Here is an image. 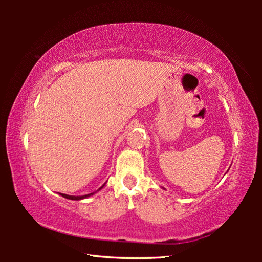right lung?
Instances as JSON below:
<instances>
[{
  "mask_svg": "<svg viewBox=\"0 0 262 262\" xmlns=\"http://www.w3.org/2000/svg\"><path fill=\"white\" fill-rule=\"evenodd\" d=\"M103 188V186H101V187L99 188V189H101ZM62 196L63 198H66V199H70V200H82V199H85V198H88V196H91L92 194L94 193H91V194H86V195H82V196H73V195H67V194H62V193H60Z\"/></svg>",
  "mask_w": 262,
  "mask_h": 262,
  "instance_id": "obj_1",
  "label": "right lung"
}]
</instances>
